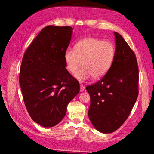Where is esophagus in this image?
Returning a JSON list of instances; mask_svg holds the SVG:
<instances>
[{
    "instance_id": "obj_1",
    "label": "esophagus",
    "mask_w": 154,
    "mask_h": 154,
    "mask_svg": "<svg viewBox=\"0 0 154 154\" xmlns=\"http://www.w3.org/2000/svg\"><path fill=\"white\" fill-rule=\"evenodd\" d=\"M80 90H81V92H84L85 90V86L81 85V86H80Z\"/></svg>"
}]
</instances>
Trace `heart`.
Masks as SVG:
<instances>
[{
  "label": "heart",
  "instance_id": "b5f03b06",
  "mask_svg": "<svg viewBox=\"0 0 154 154\" xmlns=\"http://www.w3.org/2000/svg\"><path fill=\"white\" fill-rule=\"evenodd\" d=\"M115 46L109 40L87 38L75 45V51L67 49L64 54L66 68L74 74L76 79L81 82L92 77L98 79L107 74L111 69L115 57Z\"/></svg>",
  "mask_w": 154,
  "mask_h": 154
}]
</instances>
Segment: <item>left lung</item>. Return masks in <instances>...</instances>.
Instances as JSON below:
<instances>
[{"label": "left lung", "mask_w": 154, "mask_h": 154, "mask_svg": "<svg viewBox=\"0 0 154 154\" xmlns=\"http://www.w3.org/2000/svg\"><path fill=\"white\" fill-rule=\"evenodd\" d=\"M116 53L109 72L86 86L90 96L88 117L103 133L115 131L129 116L137 99L139 69L135 53L121 35L115 32Z\"/></svg>", "instance_id": "1"}]
</instances>
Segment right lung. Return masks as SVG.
Listing matches in <instances>:
<instances>
[{
	"mask_svg": "<svg viewBox=\"0 0 154 154\" xmlns=\"http://www.w3.org/2000/svg\"><path fill=\"white\" fill-rule=\"evenodd\" d=\"M72 33L69 26H47L23 58L19 84L24 103L32 119L43 127L58 124L79 92V83L66 69L64 59Z\"/></svg>",
	"mask_w": 154,
	"mask_h": 154,
	"instance_id": "right-lung-1",
	"label": "right lung"
}]
</instances>
